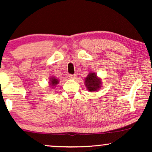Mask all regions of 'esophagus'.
I'll use <instances>...</instances> for the list:
<instances>
[{
    "instance_id": "esophagus-1",
    "label": "esophagus",
    "mask_w": 152,
    "mask_h": 152,
    "mask_svg": "<svg viewBox=\"0 0 152 152\" xmlns=\"http://www.w3.org/2000/svg\"><path fill=\"white\" fill-rule=\"evenodd\" d=\"M69 78H71V79H74V78H76V74H69Z\"/></svg>"
}]
</instances>
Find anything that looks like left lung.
Here are the masks:
<instances>
[{"label": "left lung", "instance_id": "1", "mask_svg": "<svg viewBox=\"0 0 152 152\" xmlns=\"http://www.w3.org/2000/svg\"><path fill=\"white\" fill-rule=\"evenodd\" d=\"M85 85L89 91H97L100 86V80L97 78L96 74H89V75L85 78Z\"/></svg>", "mask_w": 152, "mask_h": 152}]
</instances>
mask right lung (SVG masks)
Segmentation results:
<instances>
[{
	"label": "right lung",
	"mask_w": 152,
	"mask_h": 152,
	"mask_svg": "<svg viewBox=\"0 0 152 152\" xmlns=\"http://www.w3.org/2000/svg\"><path fill=\"white\" fill-rule=\"evenodd\" d=\"M58 83V80L56 78H52V80H51V83L50 85H56V84Z\"/></svg>",
	"instance_id": "obj_1"
}]
</instances>
